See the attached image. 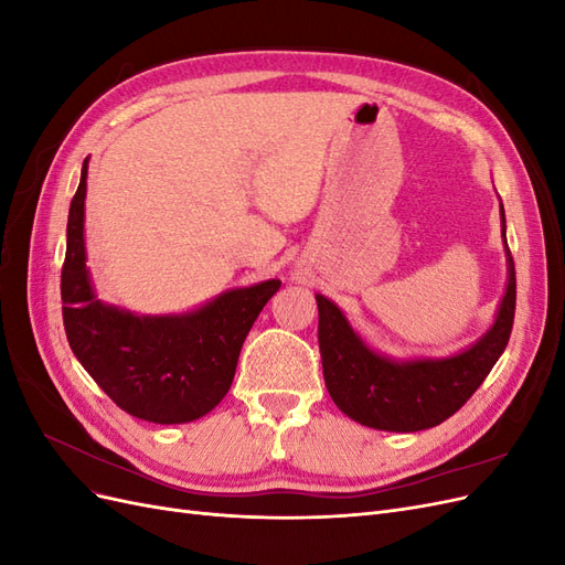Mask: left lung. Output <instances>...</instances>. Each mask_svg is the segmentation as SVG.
Here are the masks:
<instances>
[{
  "label": "left lung",
  "instance_id": "left-lung-1",
  "mask_svg": "<svg viewBox=\"0 0 565 565\" xmlns=\"http://www.w3.org/2000/svg\"><path fill=\"white\" fill-rule=\"evenodd\" d=\"M502 235L507 243L504 210ZM509 285L502 306L488 334L467 351L440 361L396 363L370 351L337 306L318 301V344L324 386L341 413L363 426L382 431H422L452 417L476 388L483 384L492 365L504 353L514 328L516 268L509 247Z\"/></svg>",
  "mask_w": 565,
  "mask_h": 565
}]
</instances>
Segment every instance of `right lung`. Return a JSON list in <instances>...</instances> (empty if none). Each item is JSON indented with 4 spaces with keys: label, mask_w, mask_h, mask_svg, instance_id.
<instances>
[{
    "label": "right lung",
    "mask_w": 565,
    "mask_h": 565,
    "mask_svg": "<svg viewBox=\"0 0 565 565\" xmlns=\"http://www.w3.org/2000/svg\"><path fill=\"white\" fill-rule=\"evenodd\" d=\"M84 195L87 160L67 214L61 270L67 344L92 380L131 417L183 424L207 415L228 393L243 341L280 280L231 289L185 316H134L100 303L84 264Z\"/></svg>",
    "instance_id": "right-lung-1"
}]
</instances>
